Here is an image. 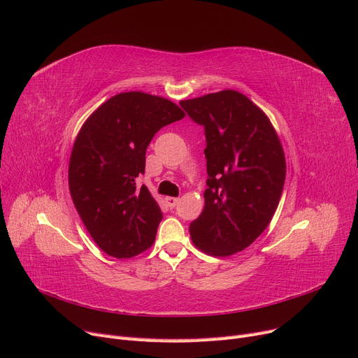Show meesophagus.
<instances>
[{
	"mask_svg": "<svg viewBox=\"0 0 358 358\" xmlns=\"http://www.w3.org/2000/svg\"><path fill=\"white\" fill-rule=\"evenodd\" d=\"M164 201H166V204L169 206L170 209H173V208H176V204L179 203V199H176V197H166Z\"/></svg>",
	"mask_w": 358,
	"mask_h": 358,
	"instance_id": "1",
	"label": "esophagus"
}]
</instances>
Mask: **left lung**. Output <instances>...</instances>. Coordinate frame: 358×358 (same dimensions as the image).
Wrapping results in <instances>:
<instances>
[{
    "label": "left lung",
    "mask_w": 358,
    "mask_h": 358,
    "mask_svg": "<svg viewBox=\"0 0 358 358\" xmlns=\"http://www.w3.org/2000/svg\"><path fill=\"white\" fill-rule=\"evenodd\" d=\"M180 106L204 127L209 176L191 241L204 254L230 257L273 218L287 175L282 143L267 115L242 92L224 90Z\"/></svg>",
    "instance_id": "8db88e82"
}]
</instances>
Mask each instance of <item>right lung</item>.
<instances>
[{
	"instance_id": "1",
	"label": "right lung",
	"mask_w": 358,
	"mask_h": 358,
	"mask_svg": "<svg viewBox=\"0 0 358 358\" xmlns=\"http://www.w3.org/2000/svg\"><path fill=\"white\" fill-rule=\"evenodd\" d=\"M183 116L164 96L129 91L104 101L82 125L70 155L69 187L86 230L107 255L131 258L152 246L162 213L136 179L145 173L155 133Z\"/></svg>"
}]
</instances>
